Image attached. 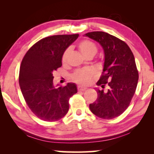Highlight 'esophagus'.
Returning a JSON list of instances; mask_svg holds the SVG:
<instances>
[{"label": "esophagus", "instance_id": "esophagus-1", "mask_svg": "<svg viewBox=\"0 0 154 154\" xmlns=\"http://www.w3.org/2000/svg\"><path fill=\"white\" fill-rule=\"evenodd\" d=\"M87 89V88L85 87H82V86H78V90L79 91H85V90Z\"/></svg>", "mask_w": 154, "mask_h": 154}]
</instances>
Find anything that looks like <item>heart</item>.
<instances>
[{
  "label": "heart",
  "instance_id": "obj_1",
  "mask_svg": "<svg viewBox=\"0 0 154 154\" xmlns=\"http://www.w3.org/2000/svg\"><path fill=\"white\" fill-rule=\"evenodd\" d=\"M78 47H79L80 52L85 57L90 56L94 57L97 52V48L95 43L90 40H83L79 43ZM70 52V48H67L65 50L62 57V62L63 63L66 62ZM94 71L91 69H79L73 73L72 79L75 83L81 84V85H86L90 82L92 76L94 75Z\"/></svg>",
  "mask_w": 154,
  "mask_h": 154
}]
</instances>
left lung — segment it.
Listing matches in <instances>:
<instances>
[{
	"label": "left lung",
	"instance_id": "left-lung-1",
	"mask_svg": "<svg viewBox=\"0 0 154 154\" xmlns=\"http://www.w3.org/2000/svg\"><path fill=\"white\" fill-rule=\"evenodd\" d=\"M84 35L98 42L104 50L103 72L97 85L103 89L108 86L106 92L97 89V98L90 104V109L101 119H114L129 106L137 85L133 53L125 42L106 32L93 31Z\"/></svg>",
	"mask_w": 154,
	"mask_h": 154
}]
</instances>
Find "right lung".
I'll return each mask as SVG.
<instances>
[{"label":"right lung","mask_w":154,"mask_h":154,"mask_svg":"<svg viewBox=\"0 0 154 154\" xmlns=\"http://www.w3.org/2000/svg\"><path fill=\"white\" fill-rule=\"evenodd\" d=\"M79 35H56L40 40L21 63V91L29 109L43 121H56L64 117L69 111V98L77 92L73 83L55 87L53 72L62 66L63 53Z\"/></svg>","instance_id":"add662e5"}]
</instances>
